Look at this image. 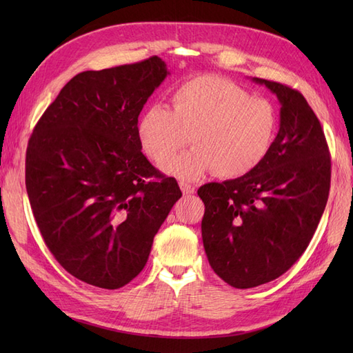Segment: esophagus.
<instances>
[{"label":"esophagus","mask_w":353,"mask_h":353,"mask_svg":"<svg viewBox=\"0 0 353 353\" xmlns=\"http://www.w3.org/2000/svg\"><path fill=\"white\" fill-rule=\"evenodd\" d=\"M179 187H181V191H183V193H184L185 196H188V194H193L194 191H196L194 185L187 184V183H181V184H179Z\"/></svg>","instance_id":"obj_1"}]
</instances>
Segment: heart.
I'll return each instance as SVG.
<instances>
[{
	"instance_id": "heart-1",
	"label": "heart",
	"mask_w": 353,
	"mask_h": 353,
	"mask_svg": "<svg viewBox=\"0 0 353 353\" xmlns=\"http://www.w3.org/2000/svg\"><path fill=\"white\" fill-rule=\"evenodd\" d=\"M276 131L275 105L225 78L197 77L178 85L169 110L152 105L138 121L141 148L156 165L190 143L194 148L165 169L191 181L213 170L219 178L248 175L268 154Z\"/></svg>"
}]
</instances>
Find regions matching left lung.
I'll list each match as a JSON object with an SVG mask.
<instances>
[{
    "label": "left lung",
    "instance_id": "1",
    "mask_svg": "<svg viewBox=\"0 0 353 353\" xmlns=\"http://www.w3.org/2000/svg\"><path fill=\"white\" fill-rule=\"evenodd\" d=\"M252 81L279 99V134L252 172L197 191L208 261L236 288L279 279L301 258L324 213L331 178L325 135L303 95L279 82Z\"/></svg>",
    "mask_w": 353,
    "mask_h": 353
}]
</instances>
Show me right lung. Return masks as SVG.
<instances>
[{
    "mask_svg": "<svg viewBox=\"0 0 353 353\" xmlns=\"http://www.w3.org/2000/svg\"><path fill=\"white\" fill-rule=\"evenodd\" d=\"M168 74L157 56L78 73L32 132V212L57 262L87 284L114 290L134 280L183 196L175 178L148 162L137 132L144 104Z\"/></svg>",
    "mask_w": 353,
    "mask_h": 353,
    "instance_id": "add662e5",
    "label": "right lung"
}]
</instances>
